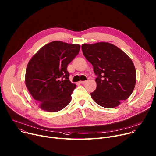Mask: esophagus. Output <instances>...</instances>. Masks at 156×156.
I'll return each instance as SVG.
<instances>
[{"instance_id":"obj_1","label":"esophagus","mask_w":156,"mask_h":156,"mask_svg":"<svg viewBox=\"0 0 156 156\" xmlns=\"http://www.w3.org/2000/svg\"><path fill=\"white\" fill-rule=\"evenodd\" d=\"M80 83H82V84H83V83H86L87 82V81H80L79 82Z\"/></svg>"}]
</instances>
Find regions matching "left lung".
<instances>
[{
	"mask_svg": "<svg viewBox=\"0 0 156 156\" xmlns=\"http://www.w3.org/2000/svg\"><path fill=\"white\" fill-rule=\"evenodd\" d=\"M83 55L93 66L97 88L90 93L92 99L105 108H114L133 93L136 72L131 58L109 42L82 45Z\"/></svg>",
	"mask_w": 156,
	"mask_h": 156,
	"instance_id": "8db88e82",
	"label": "left lung"
}]
</instances>
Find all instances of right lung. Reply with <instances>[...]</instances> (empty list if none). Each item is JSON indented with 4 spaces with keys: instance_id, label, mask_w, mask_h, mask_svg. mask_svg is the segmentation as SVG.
Listing matches in <instances>:
<instances>
[{
    "instance_id": "obj_1",
    "label": "right lung",
    "mask_w": 156,
    "mask_h": 156,
    "mask_svg": "<svg viewBox=\"0 0 156 156\" xmlns=\"http://www.w3.org/2000/svg\"><path fill=\"white\" fill-rule=\"evenodd\" d=\"M80 47L55 41L42 47L30 59L26 86L41 109L55 112L71 101L76 85L69 80L67 65L79 54Z\"/></svg>"
}]
</instances>
